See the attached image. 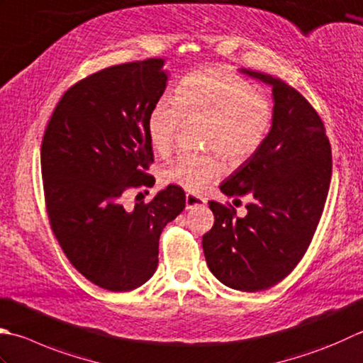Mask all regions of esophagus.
Instances as JSON below:
<instances>
[{"mask_svg":"<svg viewBox=\"0 0 363 363\" xmlns=\"http://www.w3.org/2000/svg\"><path fill=\"white\" fill-rule=\"evenodd\" d=\"M206 204V198L195 195V194H187L186 195V208L187 209H194L196 206H203Z\"/></svg>","mask_w":363,"mask_h":363,"instance_id":"1","label":"esophagus"}]
</instances>
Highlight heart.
<instances>
[{"label": "heart", "instance_id": "b5f03b06", "mask_svg": "<svg viewBox=\"0 0 363 363\" xmlns=\"http://www.w3.org/2000/svg\"><path fill=\"white\" fill-rule=\"evenodd\" d=\"M184 119H201L203 145L231 163L258 151L271 129L272 110L258 89L226 67H206L182 78L173 97H162L149 111V143L160 154L173 146ZM225 172L217 154H179L163 168V179L186 190H201Z\"/></svg>", "mask_w": 363, "mask_h": 363}]
</instances>
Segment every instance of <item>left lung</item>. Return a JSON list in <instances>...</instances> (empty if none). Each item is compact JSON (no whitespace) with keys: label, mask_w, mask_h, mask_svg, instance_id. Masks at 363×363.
Here are the masks:
<instances>
[{"label":"left lung","mask_w":363,"mask_h":363,"mask_svg":"<svg viewBox=\"0 0 363 363\" xmlns=\"http://www.w3.org/2000/svg\"><path fill=\"white\" fill-rule=\"evenodd\" d=\"M240 72L272 86V125L258 151L220 186L226 196L253 198L247 216L209 201L216 222L203 250L217 280L257 293L285 279L307 252L328 198L332 151L321 118L299 91L269 74Z\"/></svg>","instance_id":"obj_1"}]
</instances>
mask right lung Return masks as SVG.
<instances>
[{
    "mask_svg": "<svg viewBox=\"0 0 363 363\" xmlns=\"http://www.w3.org/2000/svg\"><path fill=\"white\" fill-rule=\"evenodd\" d=\"M165 61L106 67L69 88L42 140L40 167L50 225L83 277L113 293L146 283L159 264V239L186 208L177 186L127 209V190L152 187L146 121L167 88Z\"/></svg>",
    "mask_w": 363,
    "mask_h": 363,
    "instance_id": "add662e5",
    "label": "right lung"
}]
</instances>
